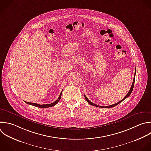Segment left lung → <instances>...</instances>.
<instances>
[{"label":"left lung","mask_w":151,"mask_h":151,"mask_svg":"<svg viewBox=\"0 0 151 151\" xmlns=\"http://www.w3.org/2000/svg\"><path fill=\"white\" fill-rule=\"evenodd\" d=\"M135 74H136V70H135V72H134V78H133V83H132V86H131V87H130V90H129V92H128V93L126 94V96L122 99V100H121L120 101H119V102H117V103H115V104H111V105H110V106H99V105H97V104H94L93 103H92L91 101H90L88 99H87V97L86 96V95H84V97H85V99H86V101L88 102V104H91V105H92V106H96V107H103V108H110V107H114V106H117V104H119V103H120L122 101H123L124 99H126L127 97H128L130 95V94H131V93L132 92V91H133V86H134V81H135Z\"/></svg>","instance_id":"left-lung-1"}]
</instances>
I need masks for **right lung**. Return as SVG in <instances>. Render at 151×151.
Returning <instances> with one entry per match:
<instances>
[{
    "label": "right lung",
    "mask_w": 151,
    "mask_h": 151,
    "mask_svg": "<svg viewBox=\"0 0 151 151\" xmlns=\"http://www.w3.org/2000/svg\"><path fill=\"white\" fill-rule=\"evenodd\" d=\"M61 94H62V91L61 92L60 94V96L58 97V99L56 100L55 101H54L53 103H51V104H37V103H30V102H27V101H25L26 103L28 104H31L32 106H35V107H42V108H45V107H52V106H55L60 100L61 97Z\"/></svg>",
    "instance_id": "add662e5"
}]
</instances>
